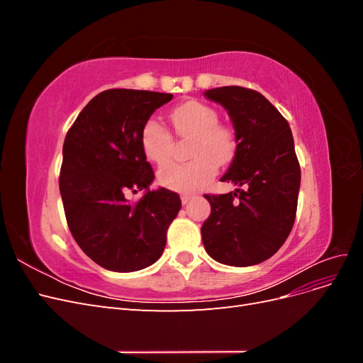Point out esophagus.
Listing matches in <instances>:
<instances>
[{
	"instance_id": "1",
	"label": "esophagus",
	"mask_w": 363,
	"mask_h": 363,
	"mask_svg": "<svg viewBox=\"0 0 363 363\" xmlns=\"http://www.w3.org/2000/svg\"><path fill=\"white\" fill-rule=\"evenodd\" d=\"M192 200V195H182V203L188 204Z\"/></svg>"
}]
</instances>
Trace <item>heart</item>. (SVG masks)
I'll return each mask as SVG.
<instances>
[{"label":"heart","instance_id":"1","mask_svg":"<svg viewBox=\"0 0 363 363\" xmlns=\"http://www.w3.org/2000/svg\"><path fill=\"white\" fill-rule=\"evenodd\" d=\"M177 135L192 138L188 163H171L159 171V183L169 191L195 192L211 182L216 167H224L235 155L233 131L219 125V116L213 107L200 101H186L171 113ZM172 138L157 119L151 118L142 127L140 148L152 163L169 159Z\"/></svg>","mask_w":363,"mask_h":363}]
</instances>
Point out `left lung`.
I'll return each mask as SVG.
<instances>
[{
  "label": "left lung",
  "instance_id": "1",
  "mask_svg": "<svg viewBox=\"0 0 363 363\" xmlns=\"http://www.w3.org/2000/svg\"><path fill=\"white\" fill-rule=\"evenodd\" d=\"M235 128L236 151L223 182L238 189L204 195L211 215L201 227L207 255L230 267H251L276 255L296 213L301 171L288 121L262 94L240 86L204 92Z\"/></svg>",
  "mask_w": 363,
  "mask_h": 363
}]
</instances>
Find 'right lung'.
<instances>
[{"mask_svg":"<svg viewBox=\"0 0 363 363\" xmlns=\"http://www.w3.org/2000/svg\"><path fill=\"white\" fill-rule=\"evenodd\" d=\"M171 94L108 89L86 104L63 142L59 188L75 242L98 265L131 272L152 265L164 250L180 196L155 180L140 148L142 127ZM145 190L130 205L125 195Z\"/></svg>","mask_w":363,"mask_h":363,"instance_id":"1","label":"right lung"}]
</instances>
